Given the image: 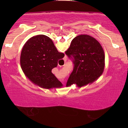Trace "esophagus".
Listing matches in <instances>:
<instances>
[{
	"label": "esophagus",
	"instance_id": "obj_1",
	"mask_svg": "<svg viewBox=\"0 0 128 128\" xmlns=\"http://www.w3.org/2000/svg\"><path fill=\"white\" fill-rule=\"evenodd\" d=\"M64 61H65V60H64Z\"/></svg>",
	"mask_w": 128,
	"mask_h": 128
}]
</instances>
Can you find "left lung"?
Masks as SVG:
<instances>
[{"label": "left lung", "instance_id": "left-lung-1", "mask_svg": "<svg viewBox=\"0 0 128 128\" xmlns=\"http://www.w3.org/2000/svg\"><path fill=\"white\" fill-rule=\"evenodd\" d=\"M65 54L74 64L67 86L76 84L78 87H83L96 81L102 74L104 51L99 42L92 36L88 35L76 36Z\"/></svg>", "mask_w": 128, "mask_h": 128}]
</instances>
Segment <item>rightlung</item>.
Returning a JSON list of instances; mask_svg holds the SVG:
<instances>
[{
  "label": "right lung",
  "instance_id": "right-lung-1",
  "mask_svg": "<svg viewBox=\"0 0 128 128\" xmlns=\"http://www.w3.org/2000/svg\"><path fill=\"white\" fill-rule=\"evenodd\" d=\"M64 56L58 51L50 37L38 35L24 44L20 56L21 68L35 84L46 89L59 88L62 84L52 73V69Z\"/></svg>",
  "mask_w": 128,
  "mask_h": 128
}]
</instances>
